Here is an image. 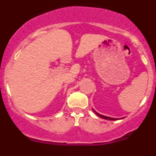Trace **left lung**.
Here are the masks:
<instances>
[{"instance_id": "1", "label": "left lung", "mask_w": 156, "mask_h": 156, "mask_svg": "<svg viewBox=\"0 0 156 156\" xmlns=\"http://www.w3.org/2000/svg\"><path fill=\"white\" fill-rule=\"evenodd\" d=\"M93 111L95 113L97 114L98 115V116H100L101 118H102V119H108V120H116L117 119H115V118H112V117H108V116H105V115H101V114H99V113H98L97 112H95L94 110L93 109Z\"/></svg>"}]
</instances>
